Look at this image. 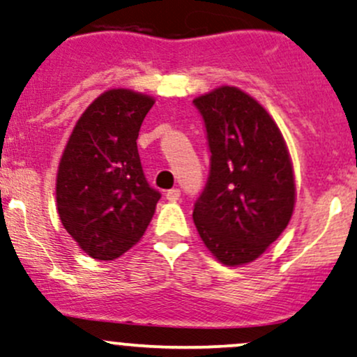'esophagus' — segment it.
<instances>
[{
    "instance_id": "obj_1",
    "label": "esophagus",
    "mask_w": 357,
    "mask_h": 357,
    "mask_svg": "<svg viewBox=\"0 0 357 357\" xmlns=\"http://www.w3.org/2000/svg\"><path fill=\"white\" fill-rule=\"evenodd\" d=\"M166 198L169 202H178L179 198H181V191H179L178 188H172V190H169L167 193H166Z\"/></svg>"
}]
</instances>
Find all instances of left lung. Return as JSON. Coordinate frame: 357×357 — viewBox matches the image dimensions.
Wrapping results in <instances>:
<instances>
[{
	"label": "left lung",
	"instance_id": "left-lung-1",
	"mask_svg": "<svg viewBox=\"0 0 357 357\" xmlns=\"http://www.w3.org/2000/svg\"><path fill=\"white\" fill-rule=\"evenodd\" d=\"M193 104L204 116L212 153L195 226L220 264L246 265L282 234L294 212L286 140L267 109L238 87L222 85Z\"/></svg>",
	"mask_w": 357,
	"mask_h": 357
}]
</instances>
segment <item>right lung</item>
<instances>
[{"instance_id": "1", "label": "right lung", "mask_w": 357, "mask_h": 357, "mask_svg": "<svg viewBox=\"0 0 357 357\" xmlns=\"http://www.w3.org/2000/svg\"><path fill=\"white\" fill-rule=\"evenodd\" d=\"M155 99L130 89L100 93L78 118L56 176L63 227L96 260L133 248L152 220L160 193L150 188L137 149Z\"/></svg>"}]
</instances>
